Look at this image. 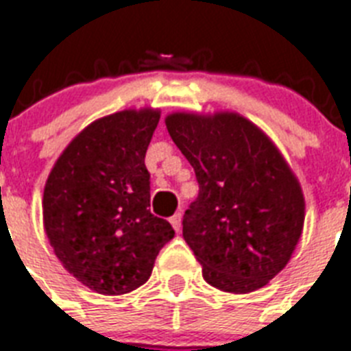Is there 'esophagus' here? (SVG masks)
Returning a JSON list of instances; mask_svg holds the SVG:
<instances>
[{
    "mask_svg": "<svg viewBox=\"0 0 351 351\" xmlns=\"http://www.w3.org/2000/svg\"><path fill=\"white\" fill-rule=\"evenodd\" d=\"M171 226H173V230L175 231H180V226H182V213H175L173 217L169 219Z\"/></svg>",
    "mask_w": 351,
    "mask_h": 351,
    "instance_id": "esophagus-1",
    "label": "esophagus"
}]
</instances>
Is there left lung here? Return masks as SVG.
Instances as JSON below:
<instances>
[{
    "instance_id": "8db88e82",
    "label": "left lung",
    "mask_w": 351,
    "mask_h": 351,
    "mask_svg": "<svg viewBox=\"0 0 351 351\" xmlns=\"http://www.w3.org/2000/svg\"><path fill=\"white\" fill-rule=\"evenodd\" d=\"M165 125L197 175L182 233L206 282L230 293L266 286L288 264L304 224V197L282 154L234 112H176Z\"/></svg>"
}]
</instances>
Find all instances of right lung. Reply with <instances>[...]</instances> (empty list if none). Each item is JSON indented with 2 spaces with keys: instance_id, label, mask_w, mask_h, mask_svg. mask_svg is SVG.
<instances>
[{
  "instance_id": "right-lung-1",
  "label": "right lung",
  "mask_w": 351,
  "mask_h": 351,
  "mask_svg": "<svg viewBox=\"0 0 351 351\" xmlns=\"http://www.w3.org/2000/svg\"><path fill=\"white\" fill-rule=\"evenodd\" d=\"M160 112L121 111L85 127L58 158L43 191V224L65 269L101 295L142 286L175 237L149 211L145 153Z\"/></svg>"
}]
</instances>
